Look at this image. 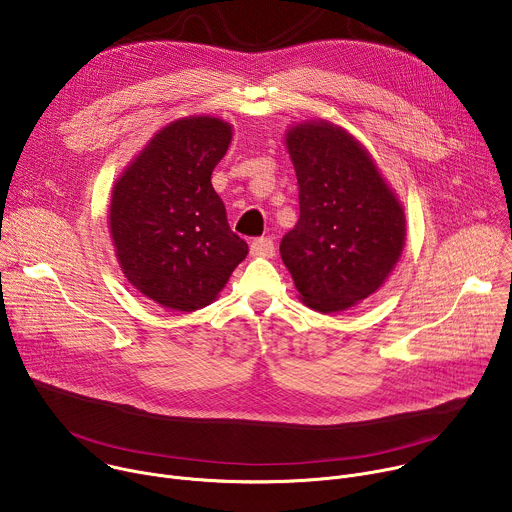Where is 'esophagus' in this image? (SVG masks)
<instances>
[{
    "label": "esophagus",
    "instance_id": "34e87169",
    "mask_svg": "<svg viewBox=\"0 0 512 512\" xmlns=\"http://www.w3.org/2000/svg\"><path fill=\"white\" fill-rule=\"evenodd\" d=\"M275 245L269 237H259L251 243V255L253 257H273Z\"/></svg>",
    "mask_w": 512,
    "mask_h": 512
}]
</instances>
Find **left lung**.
<instances>
[{"mask_svg":"<svg viewBox=\"0 0 512 512\" xmlns=\"http://www.w3.org/2000/svg\"><path fill=\"white\" fill-rule=\"evenodd\" d=\"M300 221L279 245L298 298L322 314L367 300L405 247V208L367 148L326 119L285 131Z\"/></svg>","mask_w":512,"mask_h":512,"instance_id":"1","label":"left lung"}]
</instances>
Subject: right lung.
<instances>
[{
  "label": "right lung",
  "instance_id": "obj_1",
  "mask_svg": "<svg viewBox=\"0 0 512 512\" xmlns=\"http://www.w3.org/2000/svg\"><path fill=\"white\" fill-rule=\"evenodd\" d=\"M231 139L225 119H176L154 133L113 184L109 233L119 267L162 308L194 312L212 304L249 253L210 182Z\"/></svg>",
  "mask_w": 512,
  "mask_h": 512
}]
</instances>
